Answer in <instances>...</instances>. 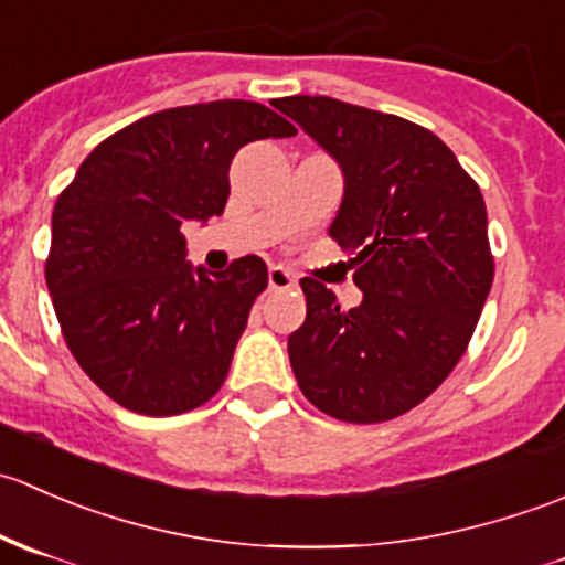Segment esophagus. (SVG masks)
Wrapping results in <instances>:
<instances>
[{
  "label": "esophagus",
  "mask_w": 565,
  "mask_h": 565,
  "mask_svg": "<svg viewBox=\"0 0 565 565\" xmlns=\"http://www.w3.org/2000/svg\"><path fill=\"white\" fill-rule=\"evenodd\" d=\"M267 287H270V292H284V289H295V276L289 270H284V267L273 265L270 270H267Z\"/></svg>",
  "instance_id": "34e87169"
}]
</instances>
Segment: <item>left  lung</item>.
Masks as SVG:
<instances>
[{"instance_id": "1", "label": "left lung", "mask_w": 565, "mask_h": 565, "mask_svg": "<svg viewBox=\"0 0 565 565\" xmlns=\"http://www.w3.org/2000/svg\"><path fill=\"white\" fill-rule=\"evenodd\" d=\"M339 163L330 237L355 259L363 300L341 311L303 278L306 322L287 350L303 396L347 424H380L424 402L465 355L487 295V204L431 130L324 95L276 104Z\"/></svg>"}]
</instances>
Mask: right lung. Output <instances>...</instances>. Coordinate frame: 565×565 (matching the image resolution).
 I'll return each mask as SVG.
<instances>
[{"label": "right lung", "instance_id": "1", "mask_svg": "<svg viewBox=\"0 0 565 565\" xmlns=\"http://www.w3.org/2000/svg\"><path fill=\"white\" fill-rule=\"evenodd\" d=\"M295 134L254 100L167 108L100 141L60 193L49 295L78 366L125 409L180 415L224 385L267 267H193L180 226L224 213L241 147Z\"/></svg>", "mask_w": 565, "mask_h": 565}]
</instances>
